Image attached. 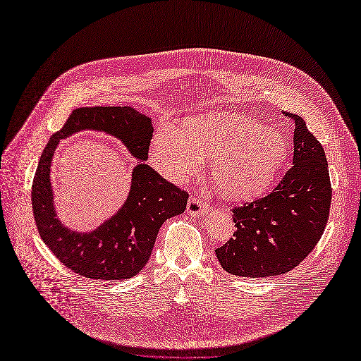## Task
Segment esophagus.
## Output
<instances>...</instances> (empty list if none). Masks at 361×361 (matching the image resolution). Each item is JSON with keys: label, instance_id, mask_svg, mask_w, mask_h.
<instances>
[{"label": "esophagus", "instance_id": "obj_1", "mask_svg": "<svg viewBox=\"0 0 361 361\" xmlns=\"http://www.w3.org/2000/svg\"><path fill=\"white\" fill-rule=\"evenodd\" d=\"M207 212V205L204 204V201L198 197H190L188 204H187V213L191 216H201Z\"/></svg>", "mask_w": 361, "mask_h": 361}]
</instances>
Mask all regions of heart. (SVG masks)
Masks as SVG:
<instances>
[{"label":"heart","instance_id":"heart-1","mask_svg":"<svg viewBox=\"0 0 361 361\" xmlns=\"http://www.w3.org/2000/svg\"><path fill=\"white\" fill-rule=\"evenodd\" d=\"M286 149L280 131L235 113L190 117L184 130L163 124L151 141V157L171 180L195 173L202 157H214L212 178L233 200L262 192L277 174Z\"/></svg>","mask_w":361,"mask_h":361}]
</instances>
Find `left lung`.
I'll return each mask as SVG.
<instances>
[{
  "label": "left lung",
  "mask_w": 361,
  "mask_h": 361,
  "mask_svg": "<svg viewBox=\"0 0 361 361\" xmlns=\"http://www.w3.org/2000/svg\"><path fill=\"white\" fill-rule=\"evenodd\" d=\"M293 118V166L266 197L231 210L237 230L216 248L221 267L240 277H271L288 273L322 238L331 204L326 152L305 121Z\"/></svg>",
  "instance_id": "1"
}]
</instances>
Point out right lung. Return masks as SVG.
I'll list each match as a JSON object with an SVG mask.
<instances>
[{
    "label": "right lung",
    "mask_w": 361,
    "mask_h": 361,
    "mask_svg": "<svg viewBox=\"0 0 361 361\" xmlns=\"http://www.w3.org/2000/svg\"><path fill=\"white\" fill-rule=\"evenodd\" d=\"M95 129L120 139L140 163L123 207L90 233L67 229L56 217L49 169L60 139ZM151 118L131 107H82L49 138L39 159L31 190L34 220L41 240L74 273L92 280H126L147 264L160 227L184 213L188 194L145 164L152 138Z\"/></svg>",
    "instance_id": "1"
}]
</instances>
